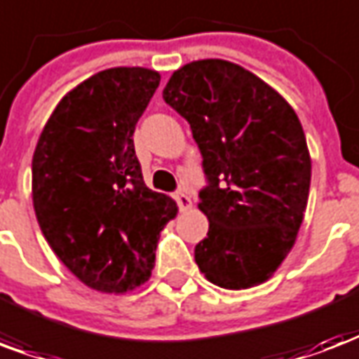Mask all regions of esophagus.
I'll return each mask as SVG.
<instances>
[{"instance_id": "esophagus-1", "label": "esophagus", "mask_w": 359, "mask_h": 359, "mask_svg": "<svg viewBox=\"0 0 359 359\" xmlns=\"http://www.w3.org/2000/svg\"><path fill=\"white\" fill-rule=\"evenodd\" d=\"M175 201H177V205H179L180 210H188L191 207L190 196H188L184 190H179L177 194H175Z\"/></svg>"}]
</instances>
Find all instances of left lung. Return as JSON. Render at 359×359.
I'll return each instance as SVG.
<instances>
[{
    "mask_svg": "<svg viewBox=\"0 0 359 359\" xmlns=\"http://www.w3.org/2000/svg\"><path fill=\"white\" fill-rule=\"evenodd\" d=\"M163 100L190 124L207 186L209 231L194 250L210 283H265L292 250L311 186L307 139L294 109L262 79L226 60L175 71Z\"/></svg>",
    "mask_w": 359,
    "mask_h": 359,
    "instance_id": "left-lung-1",
    "label": "left lung"
}]
</instances>
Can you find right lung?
Instances as JSON below:
<instances>
[{"instance_id": "obj_1", "label": "right lung", "mask_w": 359, "mask_h": 359, "mask_svg": "<svg viewBox=\"0 0 359 359\" xmlns=\"http://www.w3.org/2000/svg\"><path fill=\"white\" fill-rule=\"evenodd\" d=\"M160 75L100 71L46 122L32 161L34 209L62 264L90 288L122 294L147 283L156 243L177 205L147 188L133 131Z\"/></svg>"}]
</instances>
